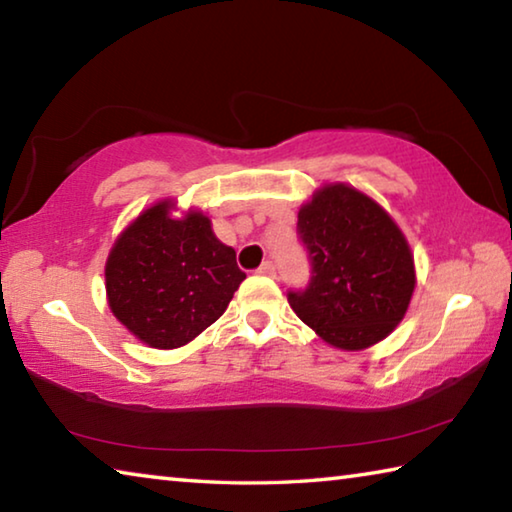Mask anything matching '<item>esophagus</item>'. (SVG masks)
<instances>
[{
  "label": "esophagus",
  "mask_w": 512,
  "mask_h": 512,
  "mask_svg": "<svg viewBox=\"0 0 512 512\" xmlns=\"http://www.w3.org/2000/svg\"><path fill=\"white\" fill-rule=\"evenodd\" d=\"M259 275H266V277H275V264L273 262H264L262 266L257 268Z\"/></svg>",
  "instance_id": "obj_1"
}]
</instances>
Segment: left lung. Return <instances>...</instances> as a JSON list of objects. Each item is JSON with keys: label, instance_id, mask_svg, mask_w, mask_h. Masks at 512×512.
<instances>
[{"label": "left lung", "instance_id": "left-lung-1", "mask_svg": "<svg viewBox=\"0 0 512 512\" xmlns=\"http://www.w3.org/2000/svg\"><path fill=\"white\" fill-rule=\"evenodd\" d=\"M311 282L289 305L332 348L357 352L402 323L415 264L400 225L368 194L345 183L318 187L298 212Z\"/></svg>", "mask_w": 512, "mask_h": 512}]
</instances>
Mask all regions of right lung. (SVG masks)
I'll return each instance as SVG.
<instances>
[{
  "mask_svg": "<svg viewBox=\"0 0 512 512\" xmlns=\"http://www.w3.org/2000/svg\"><path fill=\"white\" fill-rule=\"evenodd\" d=\"M171 198L121 230L106 259L108 307L135 339L158 350L194 341L228 309L246 273L216 239L210 216Z\"/></svg>",
  "mask_w": 512,
  "mask_h": 512,
  "instance_id": "add662e5",
  "label": "right lung"
}]
</instances>
